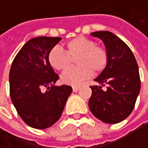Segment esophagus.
Returning <instances> with one entry per match:
<instances>
[{
    "mask_svg": "<svg viewBox=\"0 0 148 148\" xmlns=\"http://www.w3.org/2000/svg\"><path fill=\"white\" fill-rule=\"evenodd\" d=\"M79 90V86H73V91H74V92H78Z\"/></svg>",
    "mask_w": 148,
    "mask_h": 148,
    "instance_id": "1",
    "label": "esophagus"
}]
</instances>
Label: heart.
<instances>
[{
  "label": "heart",
  "instance_id": "heart-1",
  "mask_svg": "<svg viewBox=\"0 0 148 148\" xmlns=\"http://www.w3.org/2000/svg\"><path fill=\"white\" fill-rule=\"evenodd\" d=\"M67 52L58 47L50 49L48 55L49 65L56 70L66 69L75 59L77 67L67 69L62 75V81L69 86H79L89 79L92 72L99 74L105 69L108 62L106 50L85 37H77L66 44Z\"/></svg>",
  "mask_w": 148,
  "mask_h": 148
}]
</instances>
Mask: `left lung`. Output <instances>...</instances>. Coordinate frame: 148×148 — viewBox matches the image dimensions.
<instances>
[{
    "label": "left lung",
    "mask_w": 148,
    "mask_h": 148,
    "mask_svg": "<svg viewBox=\"0 0 148 148\" xmlns=\"http://www.w3.org/2000/svg\"><path fill=\"white\" fill-rule=\"evenodd\" d=\"M103 41L108 55L105 69L94 79L99 85L91 86V112L105 123H118L132 112L140 90L139 68L133 52L123 40L110 32L90 33ZM105 84L107 89L103 91Z\"/></svg>",
    "instance_id": "1"
}]
</instances>
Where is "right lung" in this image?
<instances>
[{"instance_id":"right-lung-1","label":"right lung","mask_w":148,"mask_h":148,"mask_svg":"<svg viewBox=\"0 0 148 148\" xmlns=\"http://www.w3.org/2000/svg\"><path fill=\"white\" fill-rule=\"evenodd\" d=\"M61 39L38 37L29 40L16 55L10 69L11 100L22 120L34 129L52 126L72 92L69 86H55L59 76L48 62L49 52Z\"/></svg>"}]
</instances>
